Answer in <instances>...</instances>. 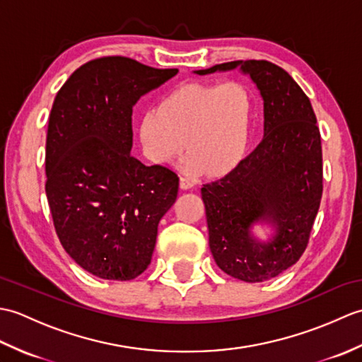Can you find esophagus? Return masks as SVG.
Returning <instances> with one entry per match:
<instances>
[{"label":"esophagus","instance_id":"34e87169","mask_svg":"<svg viewBox=\"0 0 362 362\" xmlns=\"http://www.w3.org/2000/svg\"><path fill=\"white\" fill-rule=\"evenodd\" d=\"M194 187V182L188 179V177H180V188L182 189H191Z\"/></svg>","mask_w":362,"mask_h":362}]
</instances>
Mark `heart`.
<instances>
[{
    "mask_svg": "<svg viewBox=\"0 0 362 362\" xmlns=\"http://www.w3.org/2000/svg\"><path fill=\"white\" fill-rule=\"evenodd\" d=\"M252 119L253 95L245 82H189L141 115L138 138L152 163L168 165L187 146L183 173L219 177L244 158Z\"/></svg>",
    "mask_w": 362,
    "mask_h": 362,
    "instance_id": "b5f03b06",
    "label": "heart"
}]
</instances>
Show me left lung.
<instances>
[{
	"instance_id": "8db88e82",
	"label": "left lung",
	"mask_w": 362,
	"mask_h": 362,
	"mask_svg": "<svg viewBox=\"0 0 362 362\" xmlns=\"http://www.w3.org/2000/svg\"><path fill=\"white\" fill-rule=\"evenodd\" d=\"M240 68L264 103V136L222 179L206 183L209 244L216 264L233 279L258 283L296 264L308 245L322 199V144L308 96L291 76L267 60H235L196 74ZM271 225L267 242L251 228Z\"/></svg>"
}]
</instances>
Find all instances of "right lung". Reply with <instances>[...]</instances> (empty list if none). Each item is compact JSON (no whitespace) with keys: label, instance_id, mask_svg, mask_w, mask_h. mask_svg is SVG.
Masks as SVG:
<instances>
[{"label":"right lung","instance_id":"1","mask_svg":"<svg viewBox=\"0 0 362 362\" xmlns=\"http://www.w3.org/2000/svg\"><path fill=\"white\" fill-rule=\"evenodd\" d=\"M177 73L101 57L78 68L54 99L46 197L65 252L99 279L126 281L146 271L158 222L177 199L175 173L130 156L134 105Z\"/></svg>","mask_w":362,"mask_h":362}]
</instances>
